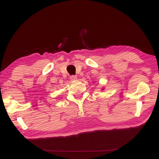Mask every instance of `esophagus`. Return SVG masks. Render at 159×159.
Instances as JSON below:
<instances>
[{
	"label": "esophagus",
	"mask_w": 159,
	"mask_h": 159,
	"mask_svg": "<svg viewBox=\"0 0 159 159\" xmlns=\"http://www.w3.org/2000/svg\"><path fill=\"white\" fill-rule=\"evenodd\" d=\"M77 77L76 75H72V76H70V80H72V81H75V80H77Z\"/></svg>",
	"instance_id": "1"
}]
</instances>
